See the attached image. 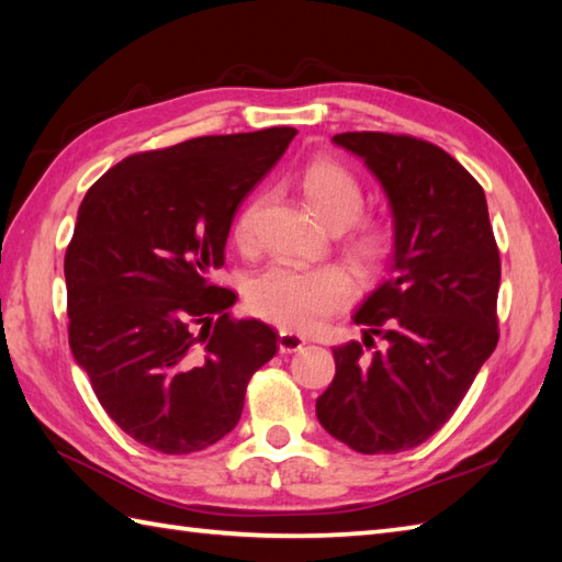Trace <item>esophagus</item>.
I'll use <instances>...</instances> for the list:
<instances>
[{
    "label": "esophagus",
    "instance_id": "obj_1",
    "mask_svg": "<svg viewBox=\"0 0 562 562\" xmlns=\"http://www.w3.org/2000/svg\"><path fill=\"white\" fill-rule=\"evenodd\" d=\"M280 352H296L302 350L306 345V338L300 336V333H292V330H280Z\"/></svg>",
    "mask_w": 562,
    "mask_h": 562
}]
</instances>
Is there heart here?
<instances>
[{"instance_id": "heart-1", "label": "heart", "mask_w": 562, "mask_h": 562, "mask_svg": "<svg viewBox=\"0 0 562 562\" xmlns=\"http://www.w3.org/2000/svg\"><path fill=\"white\" fill-rule=\"evenodd\" d=\"M302 190L316 217L333 232L345 229L342 248L367 278L379 274L396 246L393 226L376 214H362L364 186L357 173L336 159H314L302 173ZM260 195L238 212L234 236L250 244ZM355 300V280L338 266L296 268L272 262L246 282V304L256 316L288 330H312L321 321L342 312Z\"/></svg>"}]
</instances>
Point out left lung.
Listing matches in <instances>:
<instances>
[{
	"instance_id": "1",
	"label": "left lung",
	"mask_w": 562,
	"mask_h": 562,
	"mask_svg": "<svg viewBox=\"0 0 562 562\" xmlns=\"http://www.w3.org/2000/svg\"><path fill=\"white\" fill-rule=\"evenodd\" d=\"M333 142L384 186L396 250L389 280L355 314L364 340L333 350L316 415L355 451L398 453L445 427L495 350L499 250L481 183L441 147L391 133ZM374 337L382 348L367 356Z\"/></svg>"
}]
</instances>
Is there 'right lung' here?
Listing matches in <instances>:
<instances>
[{
    "label": "right lung",
    "mask_w": 562,
    "mask_h": 562,
    "mask_svg": "<svg viewBox=\"0 0 562 562\" xmlns=\"http://www.w3.org/2000/svg\"><path fill=\"white\" fill-rule=\"evenodd\" d=\"M294 127L207 135L139 151L83 195L65 254L69 348L111 420L161 453L207 449L236 427L280 336L234 318L210 274L238 202Z\"/></svg>",
    "instance_id": "obj_1"
}]
</instances>
